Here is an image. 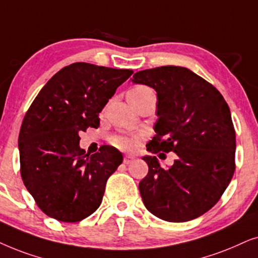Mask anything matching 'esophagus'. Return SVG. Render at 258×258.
I'll return each instance as SVG.
<instances>
[{"instance_id":"obj_1","label":"esophagus","mask_w":258,"mask_h":258,"mask_svg":"<svg viewBox=\"0 0 258 258\" xmlns=\"http://www.w3.org/2000/svg\"><path fill=\"white\" fill-rule=\"evenodd\" d=\"M135 159H136V157L132 156V154H126V156L123 157V164H126V165L131 164L132 161H135Z\"/></svg>"}]
</instances>
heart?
<instances>
[{"label": "heart", "mask_w": 258, "mask_h": 258, "mask_svg": "<svg viewBox=\"0 0 258 258\" xmlns=\"http://www.w3.org/2000/svg\"><path fill=\"white\" fill-rule=\"evenodd\" d=\"M147 92H152V91H151L150 88L144 87V86H139V87H135L133 89H131V91H130V93H147ZM112 142L115 146H118V147H120V149H123V150L132 149L136 144L135 139L131 138V137H128V136H125V135L115 136L114 138H113Z\"/></svg>", "instance_id": "1"}]
</instances>
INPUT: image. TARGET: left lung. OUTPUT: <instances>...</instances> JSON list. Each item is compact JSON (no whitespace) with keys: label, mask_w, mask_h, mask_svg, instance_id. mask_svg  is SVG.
I'll return each mask as SVG.
<instances>
[{"label":"left lung","mask_w":258,"mask_h":258,"mask_svg":"<svg viewBox=\"0 0 258 258\" xmlns=\"http://www.w3.org/2000/svg\"><path fill=\"white\" fill-rule=\"evenodd\" d=\"M133 84L157 92L156 136L151 153L174 152L163 169L154 156H144L149 173L139 183L144 205L167 222H187L217 203L235 172L236 135L223 95L207 80L179 66L137 72Z\"/></svg>","instance_id":"left-lung-1"}]
</instances>
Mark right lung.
<instances>
[{
    "mask_svg": "<svg viewBox=\"0 0 258 258\" xmlns=\"http://www.w3.org/2000/svg\"><path fill=\"white\" fill-rule=\"evenodd\" d=\"M132 74L72 63L53 75L30 105L19 136L21 177L49 217L80 222L100 207L106 181L122 163V153L104 145L85 154L79 133L99 127V113Z\"/></svg>",
    "mask_w": 258,
    "mask_h": 258,
    "instance_id": "add662e5",
    "label": "right lung"
}]
</instances>
